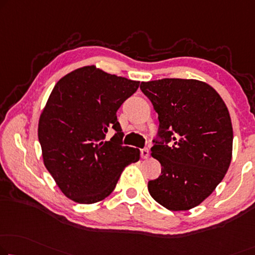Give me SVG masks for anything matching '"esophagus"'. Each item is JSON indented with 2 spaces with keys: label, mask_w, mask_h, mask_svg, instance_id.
<instances>
[{
  "label": "esophagus",
  "mask_w": 255,
  "mask_h": 255,
  "mask_svg": "<svg viewBox=\"0 0 255 255\" xmlns=\"http://www.w3.org/2000/svg\"><path fill=\"white\" fill-rule=\"evenodd\" d=\"M149 155H150L149 149H146V147H144V149H140V157H142L143 159L149 158Z\"/></svg>",
  "instance_id": "esophagus-1"
}]
</instances>
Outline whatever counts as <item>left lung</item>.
<instances>
[{
  "label": "left lung",
  "mask_w": 255,
  "mask_h": 255,
  "mask_svg": "<svg viewBox=\"0 0 255 255\" xmlns=\"http://www.w3.org/2000/svg\"><path fill=\"white\" fill-rule=\"evenodd\" d=\"M140 90L158 113L151 155L161 175L147 189L169 211L198 206L223 180L233 155V125L221 96L193 79L142 82Z\"/></svg>",
  "instance_id": "left-lung-1"
}]
</instances>
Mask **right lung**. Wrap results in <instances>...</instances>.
Instances as JSON below:
<instances>
[{"mask_svg":"<svg viewBox=\"0 0 255 255\" xmlns=\"http://www.w3.org/2000/svg\"><path fill=\"white\" fill-rule=\"evenodd\" d=\"M132 81L95 66L56 83L39 120L37 136L45 168L67 198L94 204L106 198L139 150L125 146L117 119L121 104L137 90ZM113 128L110 140L106 134Z\"/></svg>","mask_w":255,"mask_h":255,"instance_id":"add662e5","label":"right lung"}]
</instances>
